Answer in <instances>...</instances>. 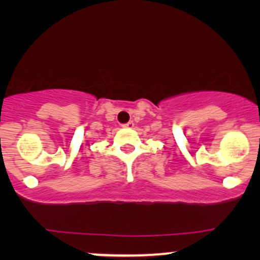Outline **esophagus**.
Instances as JSON below:
<instances>
[{
	"label": "esophagus",
	"instance_id": "obj_1",
	"mask_svg": "<svg viewBox=\"0 0 260 260\" xmlns=\"http://www.w3.org/2000/svg\"><path fill=\"white\" fill-rule=\"evenodd\" d=\"M123 126H124V127H129V129H131V127H134V123H133V121H129V123L124 124Z\"/></svg>",
	"mask_w": 260,
	"mask_h": 260
}]
</instances>
